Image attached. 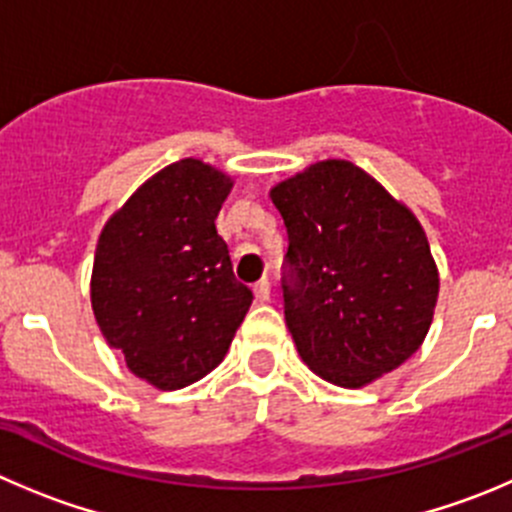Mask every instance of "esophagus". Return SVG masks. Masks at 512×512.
<instances>
[{"instance_id": "34e87169", "label": "esophagus", "mask_w": 512, "mask_h": 512, "mask_svg": "<svg viewBox=\"0 0 512 512\" xmlns=\"http://www.w3.org/2000/svg\"><path fill=\"white\" fill-rule=\"evenodd\" d=\"M253 296H256V301H261V304H264V301H269V296H271L269 279H259L256 284H253Z\"/></svg>"}]
</instances>
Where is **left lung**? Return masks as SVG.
Segmentation results:
<instances>
[{
  "label": "left lung",
  "instance_id": "left-lung-1",
  "mask_svg": "<svg viewBox=\"0 0 512 512\" xmlns=\"http://www.w3.org/2000/svg\"><path fill=\"white\" fill-rule=\"evenodd\" d=\"M289 233L284 314L316 377L359 389L407 362L435 316L440 274L415 213L349 160L269 191Z\"/></svg>",
  "mask_w": 512,
  "mask_h": 512
}]
</instances>
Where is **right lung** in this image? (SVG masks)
<instances>
[{
	"mask_svg": "<svg viewBox=\"0 0 512 512\" xmlns=\"http://www.w3.org/2000/svg\"><path fill=\"white\" fill-rule=\"evenodd\" d=\"M231 188V175L183 158L145 180L97 238V326L130 372L163 392L223 362L253 301L216 228Z\"/></svg>",
	"mask_w": 512,
	"mask_h": 512,
	"instance_id": "add662e5",
	"label": "right lung"
}]
</instances>
